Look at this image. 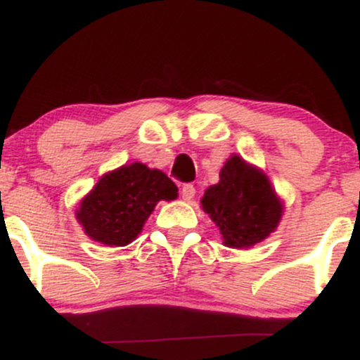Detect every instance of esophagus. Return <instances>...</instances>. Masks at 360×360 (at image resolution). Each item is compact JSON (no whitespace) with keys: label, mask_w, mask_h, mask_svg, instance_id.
<instances>
[{"label":"esophagus","mask_w":360,"mask_h":360,"mask_svg":"<svg viewBox=\"0 0 360 360\" xmlns=\"http://www.w3.org/2000/svg\"><path fill=\"white\" fill-rule=\"evenodd\" d=\"M194 194H196V188H194L193 184H184L183 188H181V196H183L184 201H191Z\"/></svg>","instance_id":"obj_1"}]
</instances>
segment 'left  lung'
Wrapping results in <instances>:
<instances>
[{"label": "left lung", "mask_w": 360, "mask_h": 360, "mask_svg": "<svg viewBox=\"0 0 360 360\" xmlns=\"http://www.w3.org/2000/svg\"><path fill=\"white\" fill-rule=\"evenodd\" d=\"M201 206L220 229L223 245L249 249L274 232L283 203L259 167L232 155L220 171L218 184L205 191Z\"/></svg>", "instance_id": "1"}]
</instances>
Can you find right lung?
Returning a JSON list of instances; mask_svg holds the SVG:
<instances>
[{
  "mask_svg": "<svg viewBox=\"0 0 360 360\" xmlns=\"http://www.w3.org/2000/svg\"><path fill=\"white\" fill-rule=\"evenodd\" d=\"M177 198V186L159 169L134 162L108 172L81 200L76 218L86 235L123 247L137 238L160 200Z\"/></svg>",
  "mask_w": 360,
  "mask_h": 360,
  "instance_id": "add662e5",
  "label": "right lung"
}]
</instances>
